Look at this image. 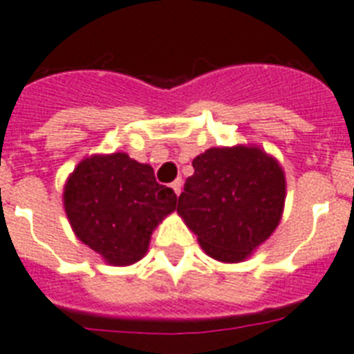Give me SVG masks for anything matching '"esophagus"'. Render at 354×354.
Segmentation results:
<instances>
[{
	"label": "esophagus",
	"instance_id": "1",
	"mask_svg": "<svg viewBox=\"0 0 354 354\" xmlns=\"http://www.w3.org/2000/svg\"><path fill=\"white\" fill-rule=\"evenodd\" d=\"M171 189L174 191V194L180 196V192H182V180H174V182L171 183Z\"/></svg>",
	"mask_w": 354,
	"mask_h": 354
}]
</instances>
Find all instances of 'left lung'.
Segmentation results:
<instances>
[{
    "label": "left lung",
    "instance_id": "1",
    "mask_svg": "<svg viewBox=\"0 0 354 354\" xmlns=\"http://www.w3.org/2000/svg\"><path fill=\"white\" fill-rule=\"evenodd\" d=\"M178 214L209 257L248 259L279 227L286 201L283 165L257 145L210 147L192 160Z\"/></svg>",
    "mask_w": 354,
    "mask_h": 354
}]
</instances>
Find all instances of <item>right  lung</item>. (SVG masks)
I'll return each mask as SVG.
<instances>
[{"label":"right lung","instance_id":"right-lung-1","mask_svg":"<svg viewBox=\"0 0 354 354\" xmlns=\"http://www.w3.org/2000/svg\"><path fill=\"white\" fill-rule=\"evenodd\" d=\"M176 194L154 180L149 163L126 153L91 154L68 176L62 203L79 241L113 266L147 250L153 230L176 210Z\"/></svg>","mask_w":354,"mask_h":354}]
</instances>
